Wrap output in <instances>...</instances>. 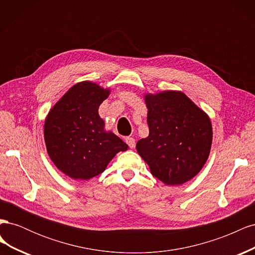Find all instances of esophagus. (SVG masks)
Instances as JSON below:
<instances>
[{"label":"esophagus","instance_id":"1","mask_svg":"<svg viewBox=\"0 0 255 255\" xmlns=\"http://www.w3.org/2000/svg\"><path fill=\"white\" fill-rule=\"evenodd\" d=\"M126 142L128 143V145L129 146L130 149H133L135 146V139L133 137H127L126 138Z\"/></svg>","mask_w":255,"mask_h":255}]
</instances>
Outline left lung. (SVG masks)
I'll return each instance as SVG.
<instances>
[{"mask_svg":"<svg viewBox=\"0 0 255 255\" xmlns=\"http://www.w3.org/2000/svg\"><path fill=\"white\" fill-rule=\"evenodd\" d=\"M149 136L136 150L150 171L166 185H181L201 170L211 152L208 116L181 91L144 96Z\"/></svg>","mask_w":255,"mask_h":255,"instance_id":"obj_1","label":"left lung"}]
</instances>
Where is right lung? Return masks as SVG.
I'll return each mask as SVG.
<instances>
[{"label": "right lung", "mask_w": 255, "mask_h": 255, "mask_svg": "<svg viewBox=\"0 0 255 255\" xmlns=\"http://www.w3.org/2000/svg\"><path fill=\"white\" fill-rule=\"evenodd\" d=\"M110 89L88 81L75 84L52 107L44 122V141L50 158L73 180H89L128 144L104 129L99 106Z\"/></svg>", "instance_id": "right-lung-1"}]
</instances>
